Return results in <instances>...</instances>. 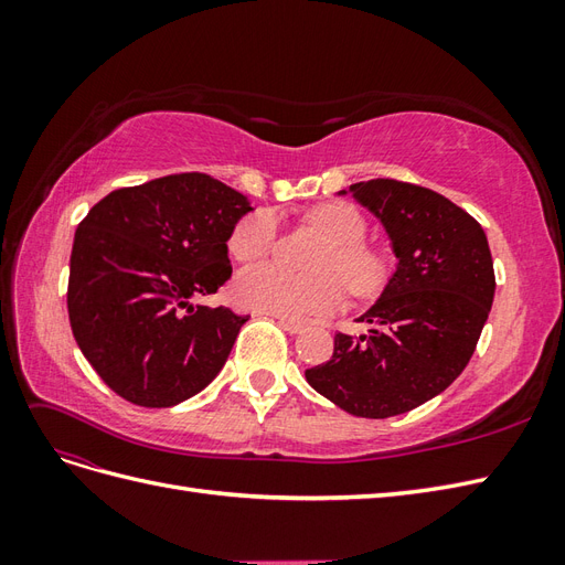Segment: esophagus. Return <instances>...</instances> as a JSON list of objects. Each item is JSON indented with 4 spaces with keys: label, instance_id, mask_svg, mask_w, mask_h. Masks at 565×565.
<instances>
[{
    "label": "esophagus",
    "instance_id": "34e87169",
    "mask_svg": "<svg viewBox=\"0 0 565 565\" xmlns=\"http://www.w3.org/2000/svg\"><path fill=\"white\" fill-rule=\"evenodd\" d=\"M278 324L280 328L285 330V332H289V334H299L301 330H303V322L301 320H292V318H278Z\"/></svg>",
    "mask_w": 565,
    "mask_h": 565
}]
</instances>
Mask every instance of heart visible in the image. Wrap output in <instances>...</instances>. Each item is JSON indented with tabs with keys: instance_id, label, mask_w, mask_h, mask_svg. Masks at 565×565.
<instances>
[{
	"instance_id": "obj_1",
	"label": "heart",
	"mask_w": 565,
	"mask_h": 565,
	"mask_svg": "<svg viewBox=\"0 0 565 565\" xmlns=\"http://www.w3.org/2000/svg\"><path fill=\"white\" fill-rule=\"evenodd\" d=\"M332 241L322 254L318 270L322 276H297L280 264H259L243 270L235 278L233 295L243 309L282 316L309 318L337 311L344 303V282L353 295L377 292L386 278V262L382 252L365 245L367 221L349 202H322L309 214ZM280 221L270 210H259L245 216L231 235V252L237 262H256L278 245Z\"/></svg>"
}]
</instances>
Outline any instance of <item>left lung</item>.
Returning a JSON list of instances; mask_svg holds the SVG:
<instances>
[{
    "label": "left lung",
    "mask_w": 565,
    "mask_h": 565,
    "mask_svg": "<svg viewBox=\"0 0 565 565\" xmlns=\"http://www.w3.org/2000/svg\"><path fill=\"white\" fill-rule=\"evenodd\" d=\"M347 193L382 221L398 264L358 318L370 330L339 332L306 382L355 417L386 419L431 401L467 367L494 297L492 256L481 224L429 188L372 179Z\"/></svg>",
    "instance_id": "8db88e82"
}]
</instances>
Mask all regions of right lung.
I'll use <instances>...</instances> for the list:
<instances>
[{"label": "right lung", "instance_id": "right-lung-1", "mask_svg": "<svg viewBox=\"0 0 565 565\" xmlns=\"http://www.w3.org/2000/svg\"><path fill=\"white\" fill-rule=\"evenodd\" d=\"M249 200L207 174L119 188L77 226L67 316L75 341L117 396L172 407L228 361L247 316L193 303L231 278L228 241Z\"/></svg>", "mask_w": 565, "mask_h": 565}]
</instances>
